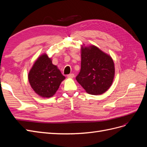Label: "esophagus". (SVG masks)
Returning <instances> with one entry per match:
<instances>
[{"label":"esophagus","instance_id":"esophagus-1","mask_svg":"<svg viewBox=\"0 0 147 147\" xmlns=\"http://www.w3.org/2000/svg\"><path fill=\"white\" fill-rule=\"evenodd\" d=\"M74 74H69L67 75V78H73L74 77Z\"/></svg>","mask_w":147,"mask_h":147}]
</instances>
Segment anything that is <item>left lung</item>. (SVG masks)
Listing matches in <instances>:
<instances>
[{"instance_id": "1", "label": "left lung", "mask_w": 147, "mask_h": 147, "mask_svg": "<svg viewBox=\"0 0 147 147\" xmlns=\"http://www.w3.org/2000/svg\"><path fill=\"white\" fill-rule=\"evenodd\" d=\"M81 70L77 81L88 94L100 95L112 86L115 64L110 55L95 45L81 47Z\"/></svg>"}]
</instances>
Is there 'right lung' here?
Segmentation results:
<instances>
[{
	"instance_id": "obj_1",
	"label": "right lung",
	"mask_w": 147,
	"mask_h": 147,
	"mask_svg": "<svg viewBox=\"0 0 147 147\" xmlns=\"http://www.w3.org/2000/svg\"><path fill=\"white\" fill-rule=\"evenodd\" d=\"M65 78L46 53L38 57L28 74L31 88L37 95L43 98L54 96Z\"/></svg>"
}]
</instances>
